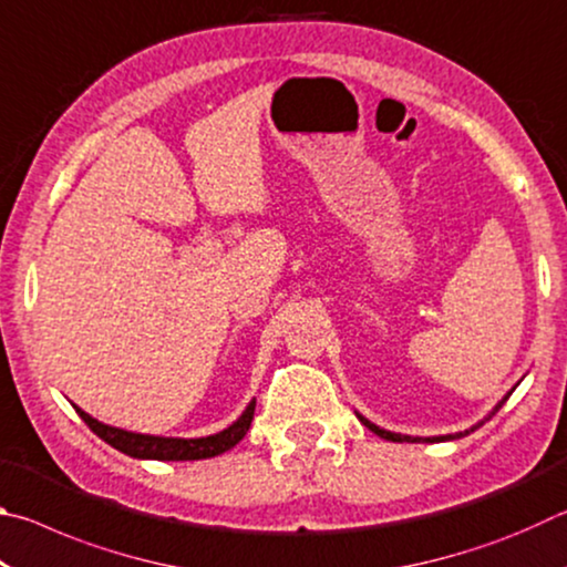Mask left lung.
Wrapping results in <instances>:
<instances>
[{
	"instance_id": "left-lung-1",
	"label": "left lung",
	"mask_w": 567,
	"mask_h": 567,
	"mask_svg": "<svg viewBox=\"0 0 567 567\" xmlns=\"http://www.w3.org/2000/svg\"><path fill=\"white\" fill-rule=\"evenodd\" d=\"M507 395H511V392H507ZM505 400H507V398H503L501 402H497V405L493 408L491 415H487L485 420H491V417L495 415V412L503 408V402H505ZM358 417H360V422H362L364 427L372 430V433L380 435L382 440H390V443H443V440H457V437H465V435H470V433H475V430H477L480 425H485V420H480L477 425H473L470 430H465V433H455V435H437V437H412V435H400V433H390V430H382V427H378V425H375V422H370L368 417H362L360 412H358Z\"/></svg>"
}]
</instances>
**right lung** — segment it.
<instances>
[{
	"instance_id": "1",
	"label": "right lung",
	"mask_w": 567,
	"mask_h": 567,
	"mask_svg": "<svg viewBox=\"0 0 567 567\" xmlns=\"http://www.w3.org/2000/svg\"><path fill=\"white\" fill-rule=\"evenodd\" d=\"M80 412V417L87 422L90 430L104 443L112 445L120 453L140 460H205L227 453L229 447H235L239 440L247 435L249 422L255 415V400L245 408L243 415H239L233 425L225 427L223 433L207 435V437H159V435H142V433H130V430L104 425V422L94 420L87 412L74 405Z\"/></svg>"
}]
</instances>
